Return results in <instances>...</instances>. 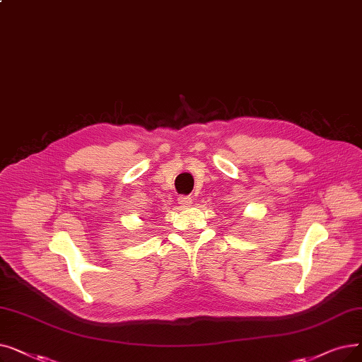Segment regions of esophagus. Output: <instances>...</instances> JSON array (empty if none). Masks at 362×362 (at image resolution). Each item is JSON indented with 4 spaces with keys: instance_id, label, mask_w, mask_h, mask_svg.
<instances>
[{
    "instance_id": "34e87169",
    "label": "esophagus",
    "mask_w": 362,
    "mask_h": 362,
    "mask_svg": "<svg viewBox=\"0 0 362 362\" xmlns=\"http://www.w3.org/2000/svg\"><path fill=\"white\" fill-rule=\"evenodd\" d=\"M179 204L182 207H189L192 204V198L191 197H185V195H180L179 197Z\"/></svg>"
}]
</instances>
